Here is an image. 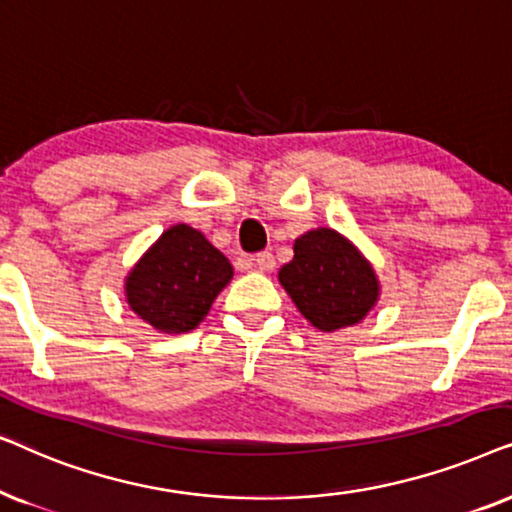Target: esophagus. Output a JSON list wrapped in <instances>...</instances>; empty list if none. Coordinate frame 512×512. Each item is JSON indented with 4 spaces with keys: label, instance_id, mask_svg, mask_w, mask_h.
I'll return each mask as SVG.
<instances>
[{
    "label": "esophagus",
    "instance_id": "34e87169",
    "mask_svg": "<svg viewBox=\"0 0 512 512\" xmlns=\"http://www.w3.org/2000/svg\"><path fill=\"white\" fill-rule=\"evenodd\" d=\"M255 269L257 271H262V274H267V271H274V267H276V260H274V255H271L269 250H264V252H257L255 255Z\"/></svg>",
    "mask_w": 512,
    "mask_h": 512
}]
</instances>
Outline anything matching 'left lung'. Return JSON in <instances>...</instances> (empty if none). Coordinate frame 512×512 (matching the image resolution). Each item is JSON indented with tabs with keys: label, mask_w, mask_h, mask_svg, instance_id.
Returning a JSON list of instances; mask_svg holds the SVG:
<instances>
[{
	"label": "left lung",
	"mask_w": 512,
	"mask_h": 512,
	"mask_svg": "<svg viewBox=\"0 0 512 512\" xmlns=\"http://www.w3.org/2000/svg\"><path fill=\"white\" fill-rule=\"evenodd\" d=\"M292 250L295 257L278 271V283L320 332L358 325L377 306L381 295L377 271L337 229L306 231Z\"/></svg>",
	"instance_id": "1"
}]
</instances>
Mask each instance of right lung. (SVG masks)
Masks as SVG:
<instances>
[{
	"instance_id": "add662e5",
	"label": "right lung",
	"mask_w": 512,
	"mask_h": 512,
	"mask_svg": "<svg viewBox=\"0 0 512 512\" xmlns=\"http://www.w3.org/2000/svg\"><path fill=\"white\" fill-rule=\"evenodd\" d=\"M231 278L227 257L199 229L180 222L163 231L128 271L126 304L163 335H182L208 316Z\"/></svg>"
}]
</instances>
